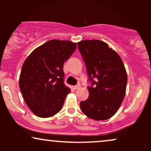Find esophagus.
Masks as SVG:
<instances>
[{"label":"esophagus","mask_w":151,"mask_h":151,"mask_svg":"<svg viewBox=\"0 0 151 151\" xmlns=\"http://www.w3.org/2000/svg\"><path fill=\"white\" fill-rule=\"evenodd\" d=\"M80 87H81L80 84H77V85L74 86V89H79V88H80Z\"/></svg>","instance_id":"34e87169"}]
</instances>
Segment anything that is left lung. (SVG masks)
Wrapping results in <instances>:
<instances>
[{
    "instance_id": "obj_1",
    "label": "left lung",
    "mask_w": 151,
    "mask_h": 151,
    "mask_svg": "<svg viewBox=\"0 0 151 151\" xmlns=\"http://www.w3.org/2000/svg\"><path fill=\"white\" fill-rule=\"evenodd\" d=\"M77 45L91 82L89 97L80 102V108L89 119L106 120L116 113L125 96V67L116 52L103 41L82 40Z\"/></svg>"
}]
</instances>
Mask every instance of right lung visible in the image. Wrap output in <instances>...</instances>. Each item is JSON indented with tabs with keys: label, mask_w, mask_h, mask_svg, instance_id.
I'll use <instances>...</instances> for the list:
<instances>
[{
	"label": "right lung",
	"mask_w": 151,
	"mask_h": 151,
	"mask_svg": "<svg viewBox=\"0 0 151 151\" xmlns=\"http://www.w3.org/2000/svg\"><path fill=\"white\" fill-rule=\"evenodd\" d=\"M76 47L70 41L52 40L34 50L24 62L19 86L26 104L37 116H52L62 109L71 91L64 84V63Z\"/></svg>",
	"instance_id": "add662e5"
}]
</instances>
